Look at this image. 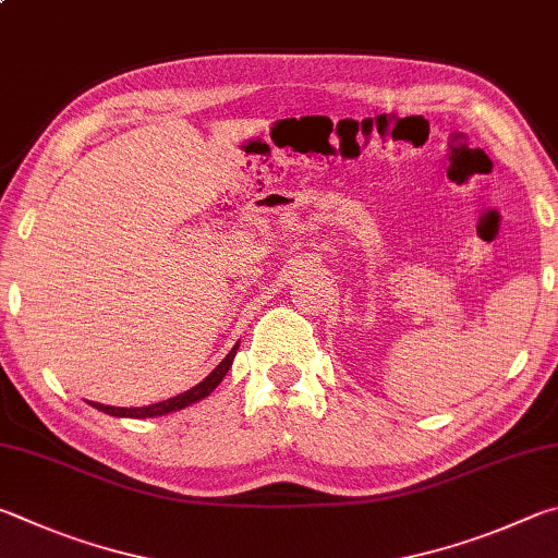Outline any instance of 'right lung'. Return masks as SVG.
I'll list each match as a JSON object with an SVG mask.
<instances>
[{
    "label": "right lung",
    "instance_id": "obj_1",
    "mask_svg": "<svg viewBox=\"0 0 558 558\" xmlns=\"http://www.w3.org/2000/svg\"><path fill=\"white\" fill-rule=\"evenodd\" d=\"M240 343L234 345L228 355H225L222 363L213 369V373L203 379V383H198L195 387H191L189 392L183 395H175L171 399H163V402H156V404H149V407H107V404H97V402H90L95 409H100V412L110 414V416H130V418H149V416H163V414H171V412H179V409H185L191 407L195 402H201V399L208 397L215 387H218L222 383V377L228 375V369L232 367V360H234V353H238Z\"/></svg>",
    "mask_w": 558,
    "mask_h": 558
}]
</instances>
